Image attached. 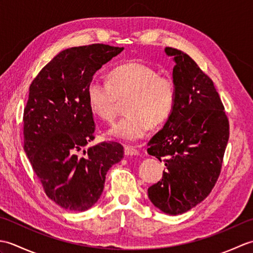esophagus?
I'll use <instances>...</instances> for the list:
<instances>
[{"label": "esophagus", "mask_w": 253, "mask_h": 253, "mask_svg": "<svg viewBox=\"0 0 253 253\" xmlns=\"http://www.w3.org/2000/svg\"><path fill=\"white\" fill-rule=\"evenodd\" d=\"M124 152H125V155H127V157H132V155L139 154L138 150L131 146H125V148H124Z\"/></svg>", "instance_id": "34e87169"}]
</instances>
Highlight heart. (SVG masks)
<instances>
[{
	"mask_svg": "<svg viewBox=\"0 0 253 253\" xmlns=\"http://www.w3.org/2000/svg\"><path fill=\"white\" fill-rule=\"evenodd\" d=\"M176 96L175 84L169 76L141 62L121 64L107 75V83L93 79L85 90L91 112L101 120H115L120 102L126 101L127 115L114 124L109 135L133 141L144 137L150 128L169 120Z\"/></svg>",
	"mask_w": 253,
	"mask_h": 253,
	"instance_id": "1",
	"label": "heart"
}]
</instances>
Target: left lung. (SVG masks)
Here are the masks:
<instances>
[{
	"label": "left lung",
	"instance_id": "1",
	"mask_svg": "<svg viewBox=\"0 0 253 253\" xmlns=\"http://www.w3.org/2000/svg\"><path fill=\"white\" fill-rule=\"evenodd\" d=\"M175 103L164 127L148 143V153L164 162L162 179L148 196L161 211L178 215L206 199L221 173L229 124L214 84L192 58L173 47Z\"/></svg>",
	"mask_w": 253,
	"mask_h": 253
}]
</instances>
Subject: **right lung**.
I'll use <instances>...</instances> for the list:
<instances>
[{"label":"right lung","mask_w":253,"mask_h":253,"mask_svg":"<svg viewBox=\"0 0 253 253\" xmlns=\"http://www.w3.org/2000/svg\"><path fill=\"white\" fill-rule=\"evenodd\" d=\"M123 50L100 43L69 47L30 84L24 150L46 196L69 211L92 207L103 191L107 170L124 158L118 142L84 149L95 129L85 90L95 72Z\"/></svg>","instance_id":"obj_1"}]
</instances>
